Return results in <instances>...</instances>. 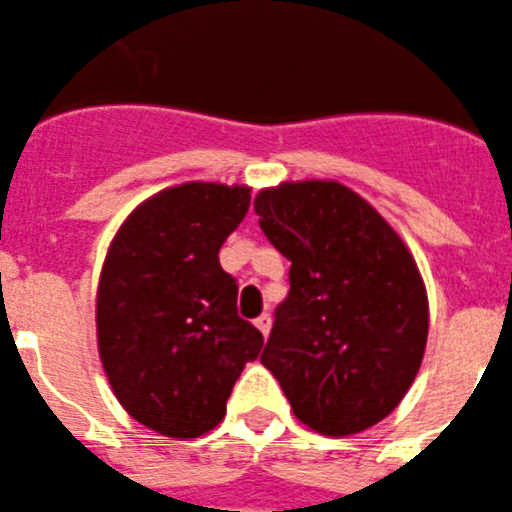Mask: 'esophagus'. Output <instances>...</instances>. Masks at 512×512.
Listing matches in <instances>:
<instances>
[{
	"label": "esophagus",
	"mask_w": 512,
	"mask_h": 512,
	"mask_svg": "<svg viewBox=\"0 0 512 512\" xmlns=\"http://www.w3.org/2000/svg\"><path fill=\"white\" fill-rule=\"evenodd\" d=\"M255 326L262 331V336H267L270 334V316H267V313H262L260 319H255Z\"/></svg>",
	"instance_id": "1"
}]
</instances>
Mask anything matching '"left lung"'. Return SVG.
<instances>
[{"label":"left lung","mask_w":512,"mask_h":512,"mask_svg":"<svg viewBox=\"0 0 512 512\" xmlns=\"http://www.w3.org/2000/svg\"><path fill=\"white\" fill-rule=\"evenodd\" d=\"M260 227L290 260L288 298L260 362L298 421L349 436L395 411L428 339V298L403 239L336 181L280 183L255 199Z\"/></svg>","instance_id":"obj_1"}]
</instances>
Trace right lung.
Listing matches in <instances>:
<instances>
[{
    "mask_svg": "<svg viewBox=\"0 0 512 512\" xmlns=\"http://www.w3.org/2000/svg\"><path fill=\"white\" fill-rule=\"evenodd\" d=\"M250 188L191 181L142 201L119 227L96 293L99 357L122 408L170 439H196L227 413L262 334L237 313L219 265Z\"/></svg>",
    "mask_w": 512,
    "mask_h": 512,
    "instance_id": "right-lung-1",
    "label": "right lung"
}]
</instances>
